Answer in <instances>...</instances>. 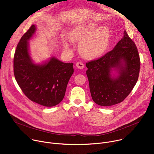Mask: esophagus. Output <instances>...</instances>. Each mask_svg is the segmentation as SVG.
Returning a JSON list of instances; mask_svg holds the SVG:
<instances>
[{"label": "esophagus", "instance_id": "esophagus-1", "mask_svg": "<svg viewBox=\"0 0 154 154\" xmlns=\"http://www.w3.org/2000/svg\"><path fill=\"white\" fill-rule=\"evenodd\" d=\"M76 66L79 69H83L85 67V65L82 62L79 61L76 63Z\"/></svg>", "mask_w": 154, "mask_h": 154}]
</instances>
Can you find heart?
<instances>
[{"instance_id":"b5f03b06","label":"heart","mask_w":154,"mask_h":154,"mask_svg":"<svg viewBox=\"0 0 154 154\" xmlns=\"http://www.w3.org/2000/svg\"><path fill=\"white\" fill-rule=\"evenodd\" d=\"M72 40L81 41L80 51L88 58L97 57L106 50L110 39V31L106 27H101L93 23L83 24L74 29L71 33ZM64 46L69 48V42L64 40Z\"/></svg>"}]
</instances>
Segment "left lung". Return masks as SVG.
Returning a JSON list of instances; mask_svg holds the SVG:
<instances>
[{
    "label": "left lung",
    "instance_id": "left-lung-1",
    "mask_svg": "<svg viewBox=\"0 0 154 154\" xmlns=\"http://www.w3.org/2000/svg\"><path fill=\"white\" fill-rule=\"evenodd\" d=\"M86 66L93 101L100 106H112L122 102L133 90L139 77L140 59L135 42L124 31L113 50L87 62ZM114 68L119 73L115 78L111 75Z\"/></svg>",
    "mask_w": 154,
    "mask_h": 154
}]
</instances>
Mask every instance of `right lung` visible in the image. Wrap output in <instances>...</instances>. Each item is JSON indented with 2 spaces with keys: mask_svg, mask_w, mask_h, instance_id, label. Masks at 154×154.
Segmentation results:
<instances>
[{
  "mask_svg": "<svg viewBox=\"0 0 154 154\" xmlns=\"http://www.w3.org/2000/svg\"><path fill=\"white\" fill-rule=\"evenodd\" d=\"M35 30V26L32 25L18 42L14 55V75L21 90L30 100L45 106H54L64 98L74 72L73 63L52 57L43 64H34L29 53L28 41Z\"/></svg>",
  "mask_w": 154,
  "mask_h": 154,
  "instance_id": "1",
  "label": "right lung"
}]
</instances>
